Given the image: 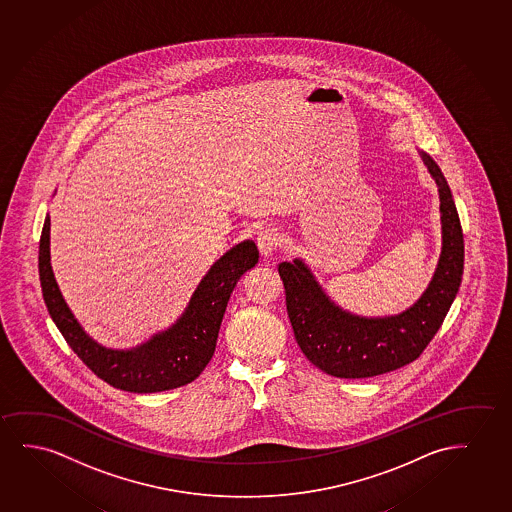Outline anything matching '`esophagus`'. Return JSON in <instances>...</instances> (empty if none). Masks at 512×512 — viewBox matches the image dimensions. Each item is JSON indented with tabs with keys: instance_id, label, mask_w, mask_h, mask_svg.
Instances as JSON below:
<instances>
[{
	"instance_id": "obj_1",
	"label": "esophagus",
	"mask_w": 512,
	"mask_h": 512,
	"mask_svg": "<svg viewBox=\"0 0 512 512\" xmlns=\"http://www.w3.org/2000/svg\"><path fill=\"white\" fill-rule=\"evenodd\" d=\"M256 244H258L261 256L263 258H270L274 254L275 249H277V244H279V235H277V231L268 228V230L261 231Z\"/></svg>"
}]
</instances>
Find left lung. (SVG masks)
Wrapping results in <instances>:
<instances>
[{"mask_svg":"<svg viewBox=\"0 0 512 512\" xmlns=\"http://www.w3.org/2000/svg\"><path fill=\"white\" fill-rule=\"evenodd\" d=\"M439 188L442 249L432 281L409 309L393 316L367 317L342 309L302 258L284 261L279 275L288 316L307 360L340 379H365L405 367L439 332L460 289L463 231L444 173L430 154L418 151Z\"/></svg>","mask_w":512,"mask_h":512,"instance_id":"left-lung-1","label":"left lung"}]
</instances>
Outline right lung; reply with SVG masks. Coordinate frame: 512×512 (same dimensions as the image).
Returning a JSON list of instances; mask_svg holds the SVG:
<instances>
[{
	"mask_svg": "<svg viewBox=\"0 0 512 512\" xmlns=\"http://www.w3.org/2000/svg\"><path fill=\"white\" fill-rule=\"evenodd\" d=\"M258 260L260 251L252 240L233 245L203 275L177 321L130 349L101 346L73 316L52 272L49 214L40 237L38 272L47 310L73 353L114 388L130 393H158L195 381L209 365L231 293L240 277L256 267Z\"/></svg>",
	"mask_w": 512,
	"mask_h": 512,
	"instance_id": "right-lung-1",
	"label": "right lung"
}]
</instances>
